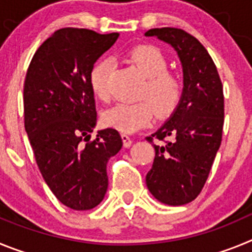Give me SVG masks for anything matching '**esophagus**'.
I'll list each match as a JSON object with an SVG mask.
<instances>
[{"label": "esophagus", "instance_id": "obj_1", "mask_svg": "<svg viewBox=\"0 0 252 252\" xmlns=\"http://www.w3.org/2000/svg\"><path fill=\"white\" fill-rule=\"evenodd\" d=\"M121 137H122V141H124L125 148H130L131 144H132V140H131V137L128 136V135H126V133H122Z\"/></svg>", "mask_w": 252, "mask_h": 252}]
</instances>
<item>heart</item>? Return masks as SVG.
Returning <instances> with one entry per match:
<instances>
[{"label":"heart","mask_w":252,"mask_h":252,"mask_svg":"<svg viewBox=\"0 0 252 252\" xmlns=\"http://www.w3.org/2000/svg\"><path fill=\"white\" fill-rule=\"evenodd\" d=\"M127 57L146 78L141 97L151 102L117 103L104 111V125L122 133H132L148 126L155 113L158 117L171 115L183 95V82L179 75L166 70L168 60L159 49L151 45H139L131 49ZM110 70L111 60L101 59L90 73L91 90L102 101L108 99L107 79Z\"/></svg>","instance_id":"1"}]
</instances>
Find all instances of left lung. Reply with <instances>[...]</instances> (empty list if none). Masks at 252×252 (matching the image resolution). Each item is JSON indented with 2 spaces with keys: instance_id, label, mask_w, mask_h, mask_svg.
<instances>
[{
  "instance_id": "8db88e82",
  "label": "left lung",
  "mask_w": 252,
  "mask_h": 252,
  "mask_svg": "<svg viewBox=\"0 0 252 252\" xmlns=\"http://www.w3.org/2000/svg\"><path fill=\"white\" fill-rule=\"evenodd\" d=\"M177 51L183 68V95L168 121L153 139L165 141L155 145L153 168L146 186L158 201L183 206L201 193L212 168L223 130V87L212 58L194 36L182 29L161 28L146 31Z\"/></svg>"
}]
</instances>
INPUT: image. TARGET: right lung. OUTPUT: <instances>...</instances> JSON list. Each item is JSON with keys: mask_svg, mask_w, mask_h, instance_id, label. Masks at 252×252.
<instances>
[{"mask_svg": "<svg viewBox=\"0 0 252 252\" xmlns=\"http://www.w3.org/2000/svg\"><path fill=\"white\" fill-rule=\"evenodd\" d=\"M119 32L55 31L32 57L24 84L25 130L45 183L64 206H98L108 187L107 162L122 148L115 128L99 130L90 73Z\"/></svg>", "mask_w": 252, "mask_h": 252, "instance_id": "1", "label": "right lung"}]
</instances>
